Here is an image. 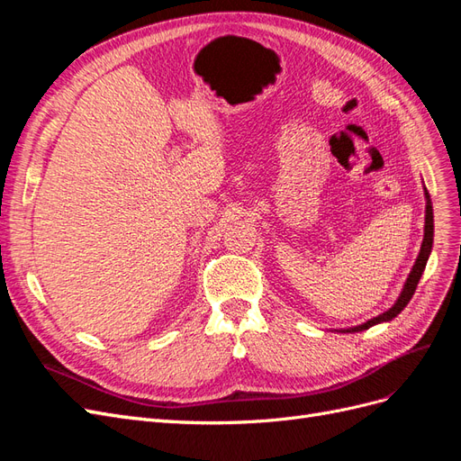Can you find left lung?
Masks as SVG:
<instances>
[{"instance_id": "left-lung-1", "label": "left lung", "mask_w": 461, "mask_h": 461, "mask_svg": "<svg viewBox=\"0 0 461 461\" xmlns=\"http://www.w3.org/2000/svg\"><path fill=\"white\" fill-rule=\"evenodd\" d=\"M425 198H427V207H425V236H423L421 252H420V256H417V259H415L413 269H411V273H410V276H408L406 285H403L402 294L398 296L396 303H394L393 308H390L388 312L381 313L379 317H373L371 321H367V323H364V325L346 329L344 332H359V330H366V329H369V327H373V325H376V323H384V321L394 319V317L410 303V300H411V296H413V292H415L417 285H420V278H421V275H423V271H425V265H427L429 254H430V249H432V236H435V221H432V203H430V196H429L427 188H425Z\"/></svg>"}]
</instances>
